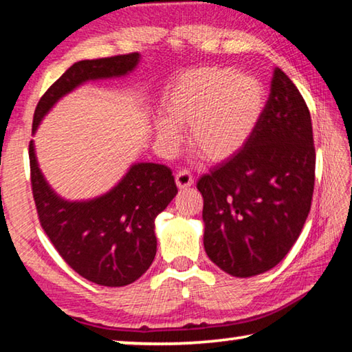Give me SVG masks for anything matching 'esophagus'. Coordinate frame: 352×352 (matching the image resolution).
<instances>
[{
	"label": "esophagus",
	"mask_w": 352,
	"mask_h": 352,
	"mask_svg": "<svg viewBox=\"0 0 352 352\" xmlns=\"http://www.w3.org/2000/svg\"><path fill=\"white\" fill-rule=\"evenodd\" d=\"M175 183H177L178 189H188L189 186H192L194 184V177L190 175L189 170L183 169L175 174Z\"/></svg>",
	"instance_id": "esophagus-1"
}]
</instances>
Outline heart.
<instances>
[{
	"instance_id": "heart-1",
	"label": "heart",
	"mask_w": 352,
	"mask_h": 352,
	"mask_svg": "<svg viewBox=\"0 0 352 352\" xmlns=\"http://www.w3.org/2000/svg\"><path fill=\"white\" fill-rule=\"evenodd\" d=\"M264 88L252 76L226 67L183 73L166 100L168 118L157 121L158 140L174 147L190 127L189 146L208 163H223L245 146L264 109Z\"/></svg>"
}]
</instances>
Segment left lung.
I'll use <instances>...</instances> for the list:
<instances>
[{"label": "left lung", "mask_w": 352, "mask_h": 352, "mask_svg": "<svg viewBox=\"0 0 352 352\" xmlns=\"http://www.w3.org/2000/svg\"><path fill=\"white\" fill-rule=\"evenodd\" d=\"M314 184L311 111L295 83L276 68L245 146L197 182L206 254L237 278L273 269L301 233Z\"/></svg>", "instance_id": "1"}]
</instances>
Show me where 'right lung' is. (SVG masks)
<instances>
[{"label":"right lung","mask_w":352,"mask_h":352,"mask_svg":"<svg viewBox=\"0 0 352 352\" xmlns=\"http://www.w3.org/2000/svg\"><path fill=\"white\" fill-rule=\"evenodd\" d=\"M140 60L138 52L80 60L47 88L35 107L32 132L47 110L82 82L124 76ZM31 188L40 225L62 259L82 278L121 287L138 279L157 253L155 217L178 189L164 164L138 163L109 194L90 201H65L47 186L29 142Z\"/></svg>","instance_id":"right-lung-1"}]
</instances>
